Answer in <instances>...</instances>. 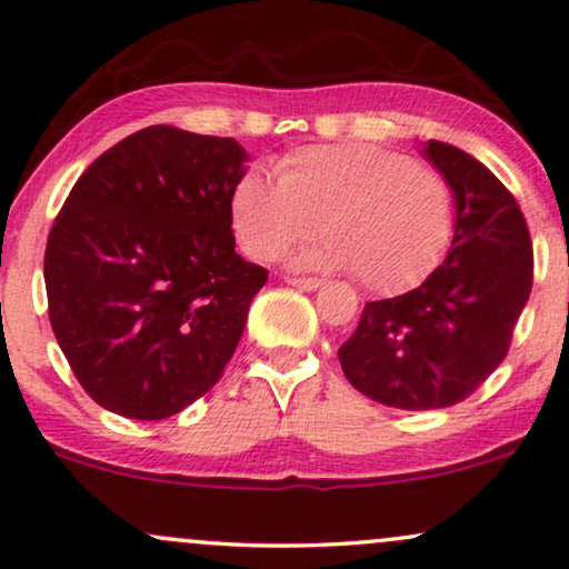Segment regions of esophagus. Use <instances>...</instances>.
I'll return each mask as SVG.
<instances>
[{"label":"esophagus","instance_id":"esophagus-1","mask_svg":"<svg viewBox=\"0 0 569 569\" xmlns=\"http://www.w3.org/2000/svg\"><path fill=\"white\" fill-rule=\"evenodd\" d=\"M287 284L300 287V290L312 292V290H318L320 284H323V279H318V277H287Z\"/></svg>","mask_w":569,"mask_h":569}]
</instances>
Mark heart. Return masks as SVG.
Returning <instances> with one entry per match:
<instances>
[{"label":"heart","instance_id":"1","mask_svg":"<svg viewBox=\"0 0 569 569\" xmlns=\"http://www.w3.org/2000/svg\"><path fill=\"white\" fill-rule=\"evenodd\" d=\"M455 220L447 177L372 143L298 148L279 177L249 167L230 192V226L249 257L277 259L323 230L331 241L300 264L353 269L380 295L423 282L447 253Z\"/></svg>","mask_w":569,"mask_h":569}]
</instances>
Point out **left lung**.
<instances>
[{"label": "left lung", "mask_w": 569, "mask_h": 569, "mask_svg": "<svg viewBox=\"0 0 569 569\" xmlns=\"http://www.w3.org/2000/svg\"><path fill=\"white\" fill-rule=\"evenodd\" d=\"M423 156L455 192V238L416 290L367 302L339 349L361 395L400 410L449 408L506 359L533 282L529 228L516 197L462 148L428 141Z\"/></svg>", "instance_id": "8db88e82"}]
</instances>
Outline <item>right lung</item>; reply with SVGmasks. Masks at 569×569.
<instances>
[{
    "label": "right lung",
    "mask_w": 569,
    "mask_h": 569,
    "mask_svg": "<svg viewBox=\"0 0 569 569\" xmlns=\"http://www.w3.org/2000/svg\"><path fill=\"white\" fill-rule=\"evenodd\" d=\"M233 138L151 126L104 151L48 233V318L104 410L163 421L223 377L269 271L236 253Z\"/></svg>",
    "instance_id": "1"
}]
</instances>
